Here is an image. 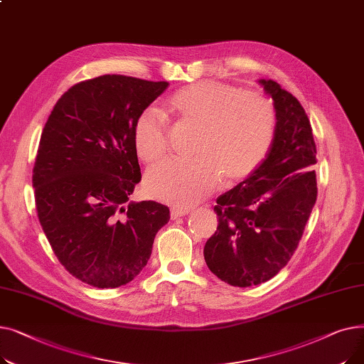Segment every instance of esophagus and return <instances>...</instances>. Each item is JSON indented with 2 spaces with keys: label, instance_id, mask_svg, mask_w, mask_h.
<instances>
[{
  "label": "esophagus",
  "instance_id": "esophagus-1",
  "mask_svg": "<svg viewBox=\"0 0 364 364\" xmlns=\"http://www.w3.org/2000/svg\"><path fill=\"white\" fill-rule=\"evenodd\" d=\"M188 213H190V209H187V208H172L171 209V218L176 220V218L187 215Z\"/></svg>",
  "mask_w": 364,
  "mask_h": 364
}]
</instances>
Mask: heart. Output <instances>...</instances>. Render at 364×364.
Instances as JSON below:
<instances>
[{
	"label": "heart",
	"instance_id": "obj_1",
	"mask_svg": "<svg viewBox=\"0 0 364 364\" xmlns=\"http://www.w3.org/2000/svg\"><path fill=\"white\" fill-rule=\"evenodd\" d=\"M165 109L177 124L198 127L190 149L195 158L162 162L146 176L151 198L178 208L205 199L221 178L233 184L252 176L276 137V109L257 91L199 81L172 94ZM132 144L146 164L166 156L168 132L156 109H144L134 121Z\"/></svg>",
	"mask_w": 364,
	"mask_h": 364
}]
</instances>
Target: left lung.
Instances as JSON below:
<instances>
[{
	"mask_svg": "<svg viewBox=\"0 0 364 364\" xmlns=\"http://www.w3.org/2000/svg\"><path fill=\"white\" fill-rule=\"evenodd\" d=\"M259 82L277 114L272 150L250 178L217 198L218 225L203 247L208 269L239 288L270 280L289 262L317 199L307 113L276 81Z\"/></svg>",
	"mask_w": 364,
	"mask_h": 364,
	"instance_id": "obj_1",
	"label": "left lung"
}]
</instances>
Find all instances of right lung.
<instances>
[{"label":"right lung","instance_id":"1","mask_svg":"<svg viewBox=\"0 0 364 364\" xmlns=\"http://www.w3.org/2000/svg\"><path fill=\"white\" fill-rule=\"evenodd\" d=\"M168 87L103 75L53 107L32 171L38 220L65 269L94 288H119L147 264L169 208L132 202L141 180L132 125Z\"/></svg>","mask_w":364,"mask_h":364}]
</instances>
